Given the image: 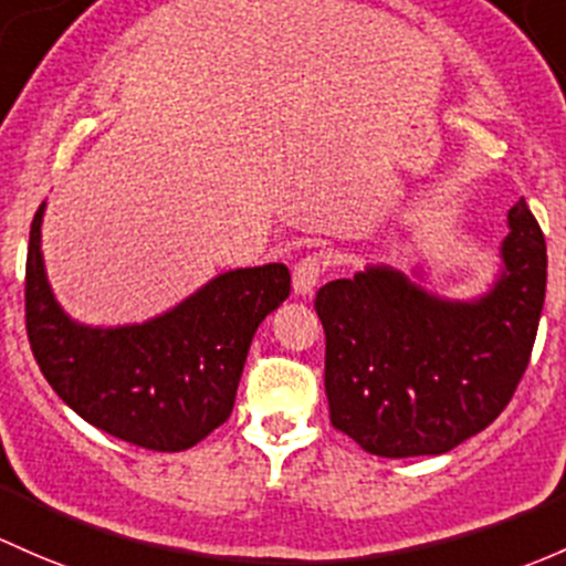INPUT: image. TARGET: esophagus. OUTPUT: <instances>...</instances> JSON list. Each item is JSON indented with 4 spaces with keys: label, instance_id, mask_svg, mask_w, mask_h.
<instances>
[{
    "label": "esophagus",
    "instance_id": "esophagus-1",
    "mask_svg": "<svg viewBox=\"0 0 566 566\" xmlns=\"http://www.w3.org/2000/svg\"><path fill=\"white\" fill-rule=\"evenodd\" d=\"M325 258L323 254H306V258L298 260V265H295L293 271V290L298 295H312L314 287L319 284V276L325 273Z\"/></svg>",
    "mask_w": 566,
    "mask_h": 566
}]
</instances>
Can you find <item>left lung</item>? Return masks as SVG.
I'll return each mask as SVG.
<instances>
[{
  "label": "left lung",
  "instance_id": "obj_1",
  "mask_svg": "<svg viewBox=\"0 0 566 566\" xmlns=\"http://www.w3.org/2000/svg\"><path fill=\"white\" fill-rule=\"evenodd\" d=\"M507 224L502 273L474 301L439 298L390 265L319 287L331 423L366 453H448L510 403L532 358L548 252L523 198Z\"/></svg>",
  "mask_w": 566,
  "mask_h": 566
}]
</instances>
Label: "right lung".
Masks as SVG:
<instances>
[{
  "mask_svg": "<svg viewBox=\"0 0 566 566\" xmlns=\"http://www.w3.org/2000/svg\"><path fill=\"white\" fill-rule=\"evenodd\" d=\"M29 230L27 336L56 396L86 423L157 453H178L230 418L254 331L290 295L282 263L219 273L140 325L92 328L64 314L48 284L40 228Z\"/></svg>",
  "mask_w": 566,
  "mask_h": 566,
  "instance_id": "1",
  "label": "right lung"
}]
</instances>
